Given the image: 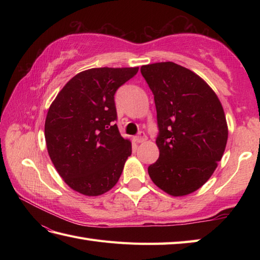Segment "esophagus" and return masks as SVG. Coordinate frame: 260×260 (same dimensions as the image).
Listing matches in <instances>:
<instances>
[{"mask_svg": "<svg viewBox=\"0 0 260 260\" xmlns=\"http://www.w3.org/2000/svg\"><path fill=\"white\" fill-rule=\"evenodd\" d=\"M134 141H135L136 143H143V142H145V141H146V135H145L144 133H140L139 135L134 137Z\"/></svg>", "mask_w": 260, "mask_h": 260, "instance_id": "esophagus-1", "label": "esophagus"}]
</instances>
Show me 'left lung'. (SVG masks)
I'll return each instance as SVG.
<instances>
[{
	"mask_svg": "<svg viewBox=\"0 0 260 260\" xmlns=\"http://www.w3.org/2000/svg\"><path fill=\"white\" fill-rule=\"evenodd\" d=\"M154 95L159 150L148 174L173 197L190 194L218 167L228 140V125L218 96L201 77L174 62L142 66Z\"/></svg>",
	"mask_w": 260,
	"mask_h": 260,
	"instance_id": "1",
	"label": "left lung"
}]
</instances>
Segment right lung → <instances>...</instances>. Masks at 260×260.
I'll return each mask as SVG.
<instances>
[{
  "label": "right lung",
  "instance_id": "obj_1",
  "mask_svg": "<svg viewBox=\"0 0 260 260\" xmlns=\"http://www.w3.org/2000/svg\"><path fill=\"white\" fill-rule=\"evenodd\" d=\"M134 68H92L77 74L49 107L45 137L57 172L71 189L97 197L117 183L132 143L119 134L114 95Z\"/></svg>",
  "mask_w": 260,
  "mask_h": 260
}]
</instances>
